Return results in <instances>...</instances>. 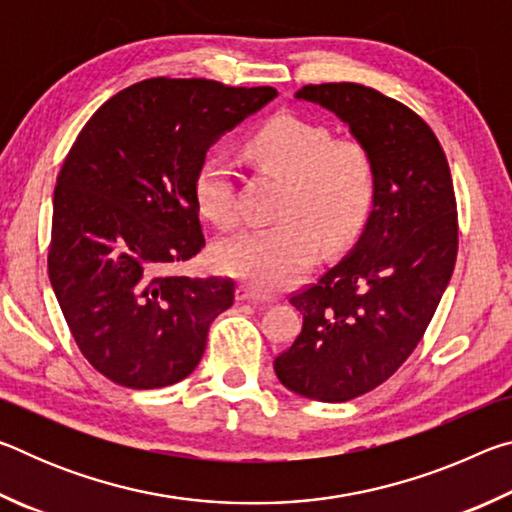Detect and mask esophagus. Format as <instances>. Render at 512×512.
I'll return each mask as SVG.
<instances>
[{"mask_svg":"<svg viewBox=\"0 0 512 512\" xmlns=\"http://www.w3.org/2000/svg\"><path fill=\"white\" fill-rule=\"evenodd\" d=\"M237 298L239 300H248V302H262V305H268V302H273V296H266V293L257 291L255 287H250V284H241L237 289Z\"/></svg>","mask_w":512,"mask_h":512,"instance_id":"obj_1","label":"esophagus"}]
</instances>
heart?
<instances>
[{"instance_id":"obj_1","label":"heart","mask_w":512,"mask_h":512,"mask_svg":"<svg viewBox=\"0 0 512 512\" xmlns=\"http://www.w3.org/2000/svg\"><path fill=\"white\" fill-rule=\"evenodd\" d=\"M246 153L289 176L280 205L284 221L223 239L214 259L223 273L257 291H277L309 271L320 237L336 248L359 235L377 194L375 160L361 142L332 137L327 126L296 115L266 119L246 140ZM194 196L210 221L225 228L237 223L232 171L221 153L210 151L198 162Z\"/></svg>"}]
</instances>
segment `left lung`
<instances>
[{
  "label": "left lung",
  "instance_id": "1",
  "mask_svg": "<svg viewBox=\"0 0 512 512\" xmlns=\"http://www.w3.org/2000/svg\"><path fill=\"white\" fill-rule=\"evenodd\" d=\"M298 99L332 110L370 151L377 194L348 257L291 293L302 329L275 375L318 402L372 391L409 359L454 273L458 214L447 155L427 121L359 83H320Z\"/></svg>",
  "mask_w": 512,
  "mask_h": 512
}]
</instances>
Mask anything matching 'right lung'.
Wrapping results in <instances>:
<instances>
[{
  "label": "right lung",
  "mask_w": 512,
  "mask_h": 512,
  "mask_svg": "<svg viewBox=\"0 0 512 512\" xmlns=\"http://www.w3.org/2000/svg\"><path fill=\"white\" fill-rule=\"evenodd\" d=\"M275 97L266 85L158 76L117 92L76 137L56 178L47 266L103 377L149 391L198 366L235 282L173 273L205 246L194 173L216 137Z\"/></svg>",
  "instance_id": "right-lung-1"
}]
</instances>
